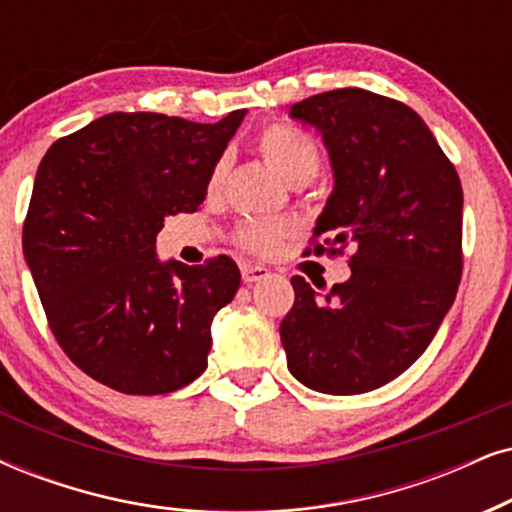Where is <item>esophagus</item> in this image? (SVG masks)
Listing matches in <instances>:
<instances>
[{
    "mask_svg": "<svg viewBox=\"0 0 512 512\" xmlns=\"http://www.w3.org/2000/svg\"><path fill=\"white\" fill-rule=\"evenodd\" d=\"M241 276L248 286H252V283H260L264 278H269L271 271L267 267H262V264H243Z\"/></svg>",
    "mask_w": 512,
    "mask_h": 512,
    "instance_id": "obj_1",
    "label": "esophagus"
}]
</instances>
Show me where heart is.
Here are the masks:
<instances>
[{
    "mask_svg": "<svg viewBox=\"0 0 512 512\" xmlns=\"http://www.w3.org/2000/svg\"><path fill=\"white\" fill-rule=\"evenodd\" d=\"M260 153L264 160L274 167V172L283 181H288L290 186L307 184L309 179L319 172L321 165V153L319 146L314 144V139L309 134L300 132L297 127L290 125H269L257 139ZM226 170H229V160L219 158L212 165L210 177H208V191L215 193L222 189ZM290 234V226L283 222H262V219H250V222L241 224L238 229V243L243 248L252 252H262L267 255L278 245L283 236Z\"/></svg>",
    "mask_w": 512,
    "mask_h": 512,
    "instance_id": "1",
    "label": "heart"
}]
</instances>
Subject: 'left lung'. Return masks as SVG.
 <instances>
[{"mask_svg":"<svg viewBox=\"0 0 512 512\" xmlns=\"http://www.w3.org/2000/svg\"><path fill=\"white\" fill-rule=\"evenodd\" d=\"M290 118L319 129L331 155L333 193L314 238L326 236L331 252L352 245L354 255L352 276L326 295L290 278L288 368L316 392H371L428 349L456 300L461 179L423 118L387 96L333 89L290 106Z\"/></svg>","mask_w":512,"mask_h":512,"instance_id":"8db88e82","label":"left lung"}]
</instances>
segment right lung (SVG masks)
Segmentation results:
<instances>
[{
    "mask_svg": "<svg viewBox=\"0 0 512 512\" xmlns=\"http://www.w3.org/2000/svg\"><path fill=\"white\" fill-rule=\"evenodd\" d=\"M245 111L215 125L108 113L51 144L37 167L23 255L70 361L125 394H167L208 368L210 326L241 271L160 262L167 215L196 212Z\"/></svg>",
    "mask_w": 512,
    "mask_h": 512,
    "instance_id": "right-lung-1",
    "label": "right lung"
}]
</instances>
